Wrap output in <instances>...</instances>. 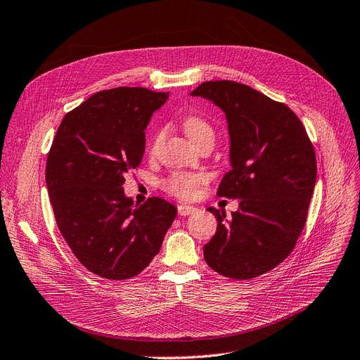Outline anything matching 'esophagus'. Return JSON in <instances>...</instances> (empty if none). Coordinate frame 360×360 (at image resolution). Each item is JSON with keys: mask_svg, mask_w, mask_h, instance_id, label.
I'll use <instances>...</instances> for the list:
<instances>
[{"mask_svg": "<svg viewBox=\"0 0 360 360\" xmlns=\"http://www.w3.org/2000/svg\"><path fill=\"white\" fill-rule=\"evenodd\" d=\"M197 210L194 206H190V205H179L178 206V214L179 215H182V217H185V215H191V214H194Z\"/></svg>", "mask_w": 360, "mask_h": 360, "instance_id": "obj_1", "label": "esophagus"}]
</instances>
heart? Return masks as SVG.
I'll return each instance as SVG.
<instances>
[{
	"label": "heart",
	"mask_w": 360,
	"mask_h": 360,
	"mask_svg": "<svg viewBox=\"0 0 360 360\" xmlns=\"http://www.w3.org/2000/svg\"><path fill=\"white\" fill-rule=\"evenodd\" d=\"M182 127L187 136L191 139L194 143H197L202 139L211 137L214 139V129L212 125L207 122L205 118L199 117V115H187L182 121ZM165 137V131L158 130L153 141L149 143V150L154 153V150L158 148ZM210 181V175L205 172H184V170H176L170 173V175L163 181V188L172 194L178 197V199L182 200H191L199 193V190L203 187V185Z\"/></svg>",
	"instance_id": "b5f03b06"
}]
</instances>
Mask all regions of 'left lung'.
<instances>
[{
  "mask_svg": "<svg viewBox=\"0 0 360 360\" xmlns=\"http://www.w3.org/2000/svg\"><path fill=\"white\" fill-rule=\"evenodd\" d=\"M191 96L226 113L231 170L217 194L240 200L230 218L207 207L218 226L203 256L219 275L251 280L285 260L302 233L317 178L314 146L292 109L248 85L210 80Z\"/></svg>",
  "mask_w": 360,
  "mask_h": 360,
  "instance_id": "8db88e82",
  "label": "left lung"
}]
</instances>
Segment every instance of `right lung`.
Masks as SVG:
<instances>
[{
	"label": "right lung",
	"mask_w": 360,
	"mask_h": 360,
	"mask_svg": "<svg viewBox=\"0 0 360 360\" xmlns=\"http://www.w3.org/2000/svg\"><path fill=\"white\" fill-rule=\"evenodd\" d=\"M167 97L141 86L100 91L58 127L46 163L56 226L76 259L101 278L141 274L176 217L165 199L133 206L122 190L125 173L142 161L146 125Z\"/></svg>",
	"instance_id": "right-lung-1"
}]
</instances>
